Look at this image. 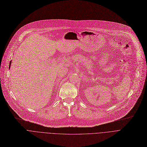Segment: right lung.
Listing matches in <instances>:
<instances>
[{"label": "right lung", "mask_w": 147, "mask_h": 147, "mask_svg": "<svg viewBox=\"0 0 147 147\" xmlns=\"http://www.w3.org/2000/svg\"><path fill=\"white\" fill-rule=\"evenodd\" d=\"M11 62H10V64H9V67H10V65H11Z\"/></svg>", "instance_id": "1"}]
</instances>
